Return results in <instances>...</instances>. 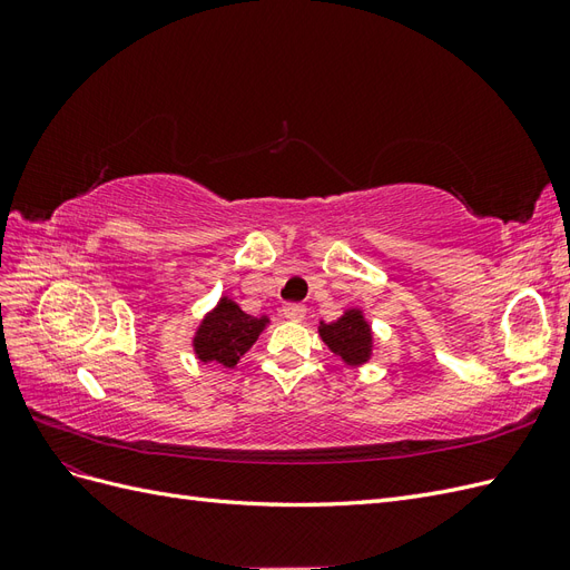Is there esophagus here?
<instances>
[{
	"label": "esophagus",
	"instance_id": "34e87169",
	"mask_svg": "<svg viewBox=\"0 0 570 570\" xmlns=\"http://www.w3.org/2000/svg\"><path fill=\"white\" fill-rule=\"evenodd\" d=\"M283 316H285L287 321H302V318L306 316V306H304V304H297V302L285 304V306H283Z\"/></svg>",
	"mask_w": 570,
	"mask_h": 570
}]
</instances>
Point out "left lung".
<instances>
[{
  "label": "left lung",
  "instance_id": "8db88e82",
  "mask_svg": "<svg viewBox=\"0 0 570 570\" xmlns=\"http://www.w3.org/2000/svg\"><path fill=\"white\" fill-rule=\"evenodd\" d=\"M321 340L331 347L333 354H337L347 366H361L366 364L373 347L371 325L366 323L364 314L358 308H350L333 323L321 321Z\"/></svg>",
  "mask_w": 570,
  "mask_h": 570
}]
</instances>
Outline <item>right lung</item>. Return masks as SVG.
I'll return each mask as SVG.
<instances>
[{
	"label": "right lung",
	"mask_w": 570,
	"mask_h": 570,
	"mask_svg": "<svg viewBox=\"0 0 570 570\" xmlns=\"http://www.w3.org/2000/svg\"><path fill=\"white\" fill-rule=\"evenodd\" d=\"M268 318L245 314L233 299L223 297L212 314H206L197 327L193 347L204 364H220L233 368L256 337L262 335Z\"/></svg>",
	"instance_id": "add662e5"
}]
</instances>
